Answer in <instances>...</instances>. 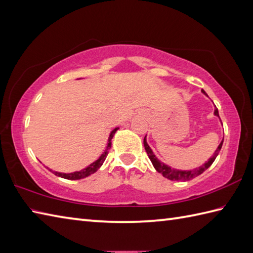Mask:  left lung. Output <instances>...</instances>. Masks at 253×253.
Segmentation results:
<instances>
[{"instance_id":"left-lung-1","label":"left lung","mask_w":253,"mask_h":253,"mask_svg":"<svg viewBox=\"0 0 253 253\" xmlns=\"http://www.w3.org/2000/svg\"><path fill=\"white\" fill-rule=\"evenodd\" d=\"M201 91H202V93H204V94H206V95L208 96V94L206 93V91H204V90H201ZM214 115L219 117L218 111H217V109H216V106H215V110H214ZM223 141H224V138H223L222 142L218 144L217 149L215 150V152H214V154H213V157L210 158V159L208 160V162H206V163H204V164L201 165V166H199V168H197V169H190V170L175 169H171L170 166L164 164L163 162H161V161L154 155V153H153V151L151 150V148L149 147V144L147 143L146 137H144V139H143V144H144V149H146V151H147V153H148L149 159L151 160V162H152V164H153V166H154V169H157V170L159 171V173L162 174V175L165 177V178H168V179H169V180L187 181V180H190V179H192V178H195V177H197V176H199V175H201L204 170H207V169L210 168V166L212 165V163L214 162V161H215L216 157L218 155L219 151H221L222 146H223Z\"/></svg>"}]
</instances>
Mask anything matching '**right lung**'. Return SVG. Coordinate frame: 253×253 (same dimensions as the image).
<instances>
[{"label": "right lung", "instance_id": "add662e5", "mask_svg": "<svg viewBox=\"0 0 253 253\" xmlns=\"http://www.w3.org/2000/svg\"><path fill=\"white\" fill-rule=\"evenodd\" d=\"M118 129H120V128L116 127V128H114V129H113V130L111 131L110 137H109V143H107L105 151L100 155V158H99L98 160H96L95 162L91 163V164H90L89 166H87V168H85V169H82V170H79V171H74V173H67V174H66V173H58V171H53L52 169H50V170L53 171V174H54V175H56V176H58V177H62V178L69 179V180L82 179V178H84V177H88L89 175L95 173V171L101 168L102 164H103V162H104L106 157H107V154H109V150H110V148H111V146H112V141H111V140L113 139V137H114L115 132H116Z\"/></svg>", "mask_w": 253, "mask_h": 253}]
</instances>
